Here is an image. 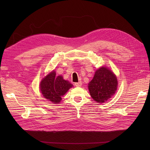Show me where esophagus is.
Instances as JSON below:
<instances>
[{
    "label": "esophagus",
    "mask_w": 150,
    "mask_h": 150,
    "mask_svg": "<svg viewBox=\"0 0 150 150\" xmlns=\"http://www.w3.org/2000/svg\"><path fill=\"white\" fill-rule=\"evenodd\" d=\"M74 85L76 86V87H81V85H82V83H81V81H79L78 83H75Z\"/></svg>",
    "instance_id": "34e87169"
}]
</instances>
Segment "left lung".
Masks as SVG:
<instances>
[{"mask_svg":"<svg viewBox=\"0 0 150 150\" xmlns=\"http://www.w3.org/2000/svg\"><path fill=\"white\" fill-rule=\"evenodd\" d=\"M117 86L115 74L108 68L103 67L95 72L93 79L88 84V88L94 100L102 103L115 94Z\"/></svg>","mask_w":150,"mask_h":150,"instance_id":"left-lung-1","label":"left lung"}]
</instances>
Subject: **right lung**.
<instances>
[{"mask_svg":"<svg viewBox=\"0 0 150 150\" xmlns=\"http://www.w3.org/2000/svg\"><path fill=\"white\" fill-rule=\"evenodd\" d=\"M56 74L54 71L45 77L40 84V89L45 98L57 104L62 99L61 96L72 87V84L63 79L62 76L56 77Z\"/></svg>","mask_w":150,"mask_h":150,"instance_id":"right-lung-1","label":"right lung"}]
</instances>
